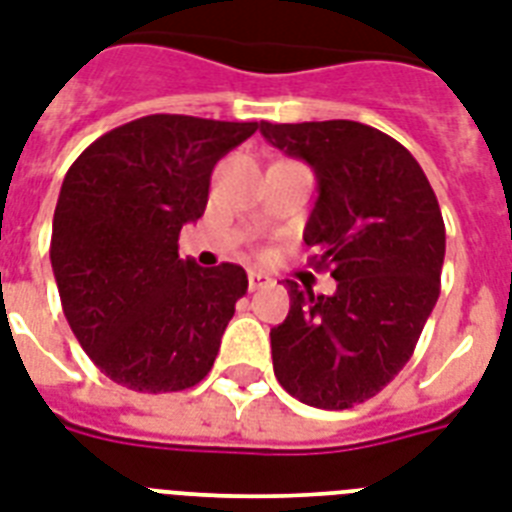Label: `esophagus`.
Here are the masks:
<instances>
[{"label": "esophagus", "mask_w": 512, "mask_h": 512, "mask_svg": "<svg viewBox=\"0 0 512 512\" xmlns=\"http://www.w3.org/2000/svg\"><path fill=\"white\" fill-rule=\"evenodd\" d=\"M268 284H271V279H268V276H263V273H257V271H249V292L268 287Z\"/></svg>", "instance_id": "34e87169"}]
</instances>
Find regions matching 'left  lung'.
<instances>
[{
	"instance_id": "obj_1",
	"label": "left lung",
	"mask_w": 512,
	"mask_h": 512,
	"mask_svg": "<svg viewBox=\"0 0 512 512\" xmlns=\"http://www.w3.org/2000/svg\"><path fill=\"white\" fill-rule=\"evenodd\" d=\"M260 132L316 172L319 199L303 239L313 265L337 281L335 295L287 281L289 313L271 329L273 372L303 404L350 409L404 369L436 305L441 207L417 159L374 127L260 122Z\"/></svg>"
}]
</instances>
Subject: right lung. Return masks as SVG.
I'll return each mask as SVG.
<instances>
[{"label":"right lung","mask_w":512,"mask_h":512,"mask_svg":"<svg viewBox=\"0 0 512 512\" xmlns=\"http://www.w3.org/2000/svg\"><path fill=\"white\" fill-rule=\"evenodd\" d=\"M257 122L154 114L106 132L66 172L50 260L68 327L100 372L138 393L193 388L247 292L241 265L177 255L209 177Z\"/></svg>","instance_id":"right-lung-1"}]
</instances>
